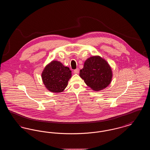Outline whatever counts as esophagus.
Returning <instances> with one entry per match:
<instances>
[{
	"instance_id": "obj_1",
	"label": "esophagus",
	"mask_w": 150,
	"mask_h": 150,
	"mask_svg": "<svg viewBox=\"0 0 150 150\" xmlns=\"http://www.w3.org/2000/svg\"><path fill=\"white\" fill-rule=\"evenodd\" d=\"M79 72V69H75V70L74 71V73L75 74H78Z\"/></svg>"
}]
</instances>
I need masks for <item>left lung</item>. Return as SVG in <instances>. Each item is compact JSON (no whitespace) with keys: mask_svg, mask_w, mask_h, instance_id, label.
I'll return each instance as SVG.
<instances>
[{"mask_svg":"<svg viewBox=\"0 0 150 150\" xmlns=\"http://www.w3.org/2000/svg\"><path fill=\"white\" fill-rule=\"evenodd\" d=\"M79 75L87 86L97 92L110 85L112 78V71L104 58L100 56H93L86 59Z\"/></svg>","mask_w":150,"mask_h":150,"instance_id":"8db88e82","label":"left lung"}]
</instances>
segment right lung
I'll use <instances>...</instances> for the list:
<instances>
[{
    "instance_id": "add662e5",
    "label": "right lung",
    "mask_w": 150,
    "mask_h": 150,
    "mask_svg": "<svg viewBox=\"0 0 150 150\" xmlns=\"http://www.w3.org/2000/svg\"><path fill=\"white\" fill-rule=\"evenodd\" d=\"M71 76L70 69L58 61H52L47 64L42 73L43 84L53 93L63 92Z\"/></svg>"
}]
</instances>
